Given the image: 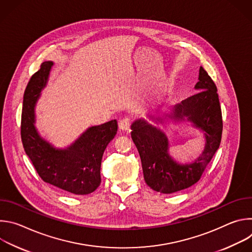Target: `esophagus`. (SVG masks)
I'll return each instance as SVG.
<instances>
[{"label": "esophagus", "instance_id": "obj_1", "mask_svg": "<svg viewBox=\"0 0 252 252\" xmlns=\"http://www.w3.org/2000/svg\"><path fill=\"white\" fill-rule=\"evenodd\" d=\"M129 126H130V121L129 119L126 118V119H123L119 122V127L120 129L122 130H128L129 129Z\"/></svg>", "mask_w": 252, "mask_h": 252}]
</instances>
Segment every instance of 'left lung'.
Returning a JSON list of instances; mask_svg holds the SVG:
<instances>
[{
	"mask_svg": "<svg viewBox=\"0 0 252 252\" xmlns=\"http://www.w3.org/2000/svg\"><path fill=\"white\" fill-rule=\"evenodd\" d=\"M198 80L195 89L199 92L175 104L167 116L175 120L188 117L204 131L205 148L194 162H175L168 155L165 134L157 126L145 120H137L131 125V138L140 157L145 182L158 192L173 193L196 184L220 148L223 125L218 89L202 66Z\"/></svg>",
	"mask_w": 252,
	"mask_h": 252,
	"instance_id": "left-lung-1",
	"label": "left lung"
}]
</instances>
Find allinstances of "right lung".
Wrapping results in <instances>:
<instances>
[{"label": "right lung", "instance_id": "add662e5", "mask_svg": "<svg viewBox=\"0 0 252 252\" xmlns=\"http://www.w3.org/2000/svg\"><path fill=\"white\" fill-rule=\"evenodd\" d=\"M53 62H44L30 79L24 94L21 137L24 150L43 181L78 195L94 191L100 184L103 152L118 130L117 121L90 127L66 150H56L35 130L34 103L46 86Z\"/></svg>", "mask_w": 252, "mask_h": 252}]
</instances>
